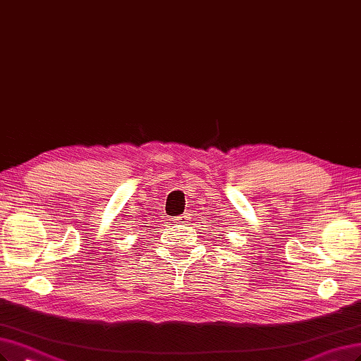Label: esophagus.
<instances>
[{
	"instance_id": "obj_1",
	"label": "esophagus",
	"mask_w": 361,
	"mask_h": 361,
	"mask_svg": "<svg viewBox=\"0 0 361 361\" xmlns=\"http://www.w3.org/2000/svg\"><path fill=\"white\" fill-rule=\"evenodd\" d=\"M176 219H178V222H188L190 221V215L188 214H183V215L178 216Z\"/></svg>"
}]
</instances>
